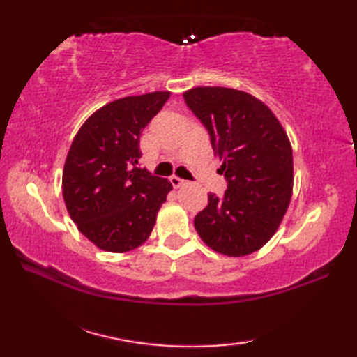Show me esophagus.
<instances>
[{
	"instance_id": "34e87169",
	"label": "esophagus",
	"mask_w": 357,
	"mask_h": 357,
	"mask_svg": "<svg viewBox=\"0 0 357 357\" xmlns=\"http://www.w3.org/2000/svg\"><path fill=\"white\" fill-rule=\"evenodd\" d=\"M170 183H172V185H173L174 188H179V187H183V185L185 184V181L178 178V176H172V178H170Z\"/></svg>"
}]
</instances>
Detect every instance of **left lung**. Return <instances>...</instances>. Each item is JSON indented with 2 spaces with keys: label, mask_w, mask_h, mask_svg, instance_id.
Listing matches in <instances>:
<instances>
[{
  "label": "left lung",
  "mask_w": 357,
  "mask_h": 357,
  "mask_svg": "<svg viewBox=\"0 0 357 357\" xmlns=\"http://www.w3.org/2000/svg\"><path fill=\"white\" fill-rule=\"evenodd\" d=\"M208 130L221 159L227 190L208 195L195 216L201 239L225 256H247L264 247L284 219L293 192L290 139L267 105L227 87H195L183 95Z\"/></svg>",
  "instance_id": "8db88e82"
}]
</instances>
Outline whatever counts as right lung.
Wrapping results in <instances>:
<instances>
[{
    "label": "right lung",
    "mask_w": 357,
    "mask_h": 357,
    "mask_svg": "<svg viewBox=\"0 0 357 357\" xmlns=\"http://www.w3.org/2000/svg\"><path fill=\"white\" fill-rule=\"evenodd\" d=\"M170 92L126 96L89 116L73 138L63 170V196L78 230L112 253L150 236L172 190L169 179L139 167V138Z\"/></svg>",
    "instance_id": "add662e5"
}]
</instances>
